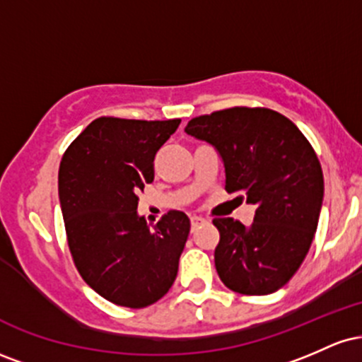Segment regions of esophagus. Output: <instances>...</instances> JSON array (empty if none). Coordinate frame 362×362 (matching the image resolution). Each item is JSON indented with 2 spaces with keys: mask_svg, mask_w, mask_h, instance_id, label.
<instances>
[{
  "mask_svg": "<svg viewBox=\"0 0 362 362\" xmlns=\"http://www.w3.org/2000/svg\"><path fill=\"white\" fill-rule=\"evenodd\" d=\"M207 223L204 218H201V216H190V226H192V231L197 230L199 226H202V224Z\"/></svg>",
  "mask_w": 362,
  "mask_h": 362,
  "instance_id": "1",
  "label": "esophagus"
}]
</instances>
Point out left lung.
<instances>
[{"mask_svg":"<svg viewBox=\"0 0 362 362\" xmlns=\"http://www.w3.org/2000/svg\"><path fill=\"white\" fill-rule=\"evenodd\" d=\"M185 132L218 151L228 194L257 207L250 226L213 221L219 279L240 294L281 289L305 260L323 204L322 167L308 139L279 112L248 107L195 117Z\"/></svg>","mask_w":362,"mask_h":362,"instance_id":"8db88e82","label":"left lung"}]
</instances>
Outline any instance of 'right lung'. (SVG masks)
Masks as SVG:
<instances>
[{"label":"right lung","mask_w":362,"mask_h":362,"mask_svg":"<svg viewBox=\"0 0 362 362\" xmlns=\"http://www.w3.org/2000/svg\"><path fill=\"white\" fill-rule=\"evenodd\" d=\"M178 126L180 119H95L62 156L69 250L86 284L114 305L144 308L175 282L190 219L170 211L151 228L138 214V194L153 182V160Z\"/></svg>","instance_id":"1"}]
</instances>
